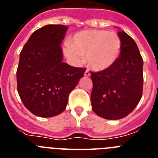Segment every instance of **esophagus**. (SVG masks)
I'll use <instances>...</instances> for the list:
<instances>
[{
    "instance_id": "esophagus-1",
    "label": "esophagus",
    "mask_w": 158,
    "mask_h": 158,
    "mask_svg": "<svg viewBox=\"0 0 158 158\" xmlns=\"http://www.w3.org/2000/svg\"><path fill=\"white\" fill-rule=\"evenodd\" d=\"M90 74H91V73H90L89 70L86 69L85 72V76H87V77H89V76H90Z\"/></svg>"
}]
</instances>
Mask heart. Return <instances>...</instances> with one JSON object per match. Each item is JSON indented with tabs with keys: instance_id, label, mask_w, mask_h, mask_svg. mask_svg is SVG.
Segmentation results:
<instances>
[{
	"instance_id": "obj_1",
	"label": "heart",
	"mask_w": 158,
	"mask_h": 158,
	"mask_svg": "<svg viewBox=\"0 0 158 158\" xmlns=\"http://www.w3.org/2000/svg\"><path fill=\"white\" fill-rule=\"evenodd\" d=\"M122 41L116 32L104 30L81 31L73 36L65 54L73 62L78 63L86 54L88 64L96 71L111 67L118 60Z\"/></svg>"
}]
</instances>
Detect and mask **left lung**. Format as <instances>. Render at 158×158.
I'll return each instance as SVG.
<instances>
[{
    "instance_id": "obj_1",
    "label": "left lung",
    "mask_w": 158,
    "mask_h": 158,
    "mask_svg": "<svg viewBox=\"0 0 158 158\" xmlns=\"http://www.w3.org/2000/svg\"><path fill=\"white\" fill-rule=\"evenodd\" d=\"M122 49L111 67L91 72L93 83L92 109L107 119L128 115L140 101L143 88V59L135 40L125 31L118 32Z\"/></svg>"
}]
</instances>
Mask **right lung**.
Here are the masks:
<instances>
[{"mask_svg": "<svg viewBox=\"0 0 158 158\" xmlns=\"http://www.w3.org/2000/svg\"><path fill=\"white\" fill-rule=\"evenodd\" d=\"M68 27L46 25L32 33L19 54L17 91L23 105L43 118L59 115L85 69L62 62L60 44Z\"/></svg>", "mask_w": 158, "mask_h": 158, "instance_id": "right-lung-1", "label": "right lung"}]
</instances>
